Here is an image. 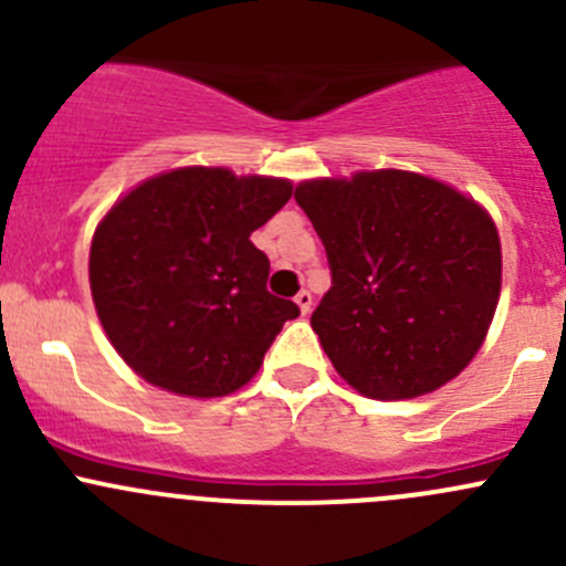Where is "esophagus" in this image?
I'll use <instances>...</instances> for the list:
<instances>
[{
    "label": "esophagus",
    "mask_w": 566,
    "mask_h": 566,
    "mask_svg": "<svg viewBox=\"0 0 566 566\" xmlns=\"http://www.w3.org/2000/svg\"><path fill=\"white\" fill-rule=\"evenodd\" d=\"M295 304H298V310L304 312V315H306V312L312 310V304H315V301H312V293H310V290H301V293L295 295Z\"/></svg>",
    "instance_id": "34e87169"
}]
</instances>
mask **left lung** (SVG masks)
Instances as JSON below:
<instances>
[{"label":"left lung","mask_w":566,"mask_h":566,"mask_svg":"<svg viewBox=\"0 0 566 566\" xmlns=\"http://www.w3.org/2000/svg\"><path fill=\"white\" fill-rule=\"evenodd\" d=\"M325 247L331 290L312 328L336 373L373 399L458 378L501 293V243L473 199L432 177L378 169L295 188Z\"/></svg>","instance_id":"1"}]
</instances>
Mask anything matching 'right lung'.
<instances>
[{"label":"right lung","mask_w":566,"mask_h":566,"mask_svg":"<svg viewBox=\"0 0 566 566\" xmlns=\"http://www.w3.org/2000/svg\"><path fill=\"white\" fill-rule=\"evenodd\" d=\"M293 197L287 180L188 167L150 177L95 230L90 287L114 350L147 384L186 397L247 386L301 310L268 293L249 235Z\"/></svg>","instance_id":"obj_1"}]
</instances>
